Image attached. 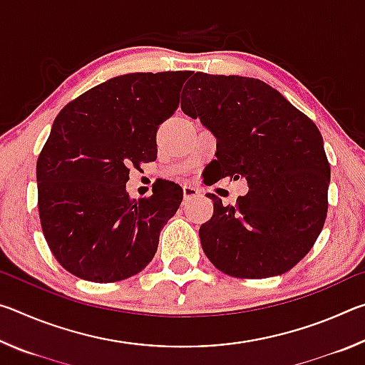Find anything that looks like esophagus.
<instances>
[{"instance_id": "obj_1", "label": "esophagus", "mask_w": 365, "mask_h": 365, "mask_svg": "<svg viewBox=\"0 0 365 365\" xmlns=\"http://www.w3.org/2000/svg\"><path fill=\"white\" fill-rule=\"evenodd\" d=\"M200 196V190L196 187H191V185H183V197L185 200H190V197Z\"/></svg>"}]
</instances>
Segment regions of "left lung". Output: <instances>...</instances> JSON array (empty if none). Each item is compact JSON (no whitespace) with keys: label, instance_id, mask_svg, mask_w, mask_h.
I'll return each instance as SVG.
<instances>
[{"label":"left lung","instance_id":"1","mask_svg":"<svg viewBox=\"0 0 365 365\" xmlns=\"http://www.w3.org/2000/svg\"><path fill=\"white\" fill-rule=\"evenodd\" d=\"M182 110L217 138L219 180L245 177L235 206L215 195L201 246L237 279H267L294 267L316 243L329 209L330 164L319 128L262 80L191 73Z\"/></svg>","mask_w":365,"mask_h":365}]
</instances>
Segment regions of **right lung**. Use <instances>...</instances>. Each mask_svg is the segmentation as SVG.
Wrapping results in <instances>:
<instances>
[{
	"label": "right lung",
	"mask_w": 365,
	"mask_h": 365,
	"mask_svg": "<svg viewBox=\"0 0 365 365\" xmlns=\"http://www.w3.org/2000/svg\"><path fill=\"white\" fill-rule=\"evenodd\" d=\"M190 72H137L85 91L58 114L36 160L38 212L49 250L72 275L125 280L151 262L183 200L174 182L132 200L130 169L156 159V133L175 113Z\"/></svg>",
	"instance_id": "add662e5"
}]
</instances>
